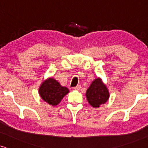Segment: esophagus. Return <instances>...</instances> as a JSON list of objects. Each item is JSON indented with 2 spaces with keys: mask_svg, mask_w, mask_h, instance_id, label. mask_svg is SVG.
<instances>
[{
  "mask_svg": "<svg viewBox=\"0 0 148 148\" xmlns=\"http://www.w3.org/2000/svg\"><path fill=\"white\" fill-rule=\"evenodd\" d=\"M81 85H77V86L73 88V89H74V90H81Z\"/></svg>",
  "mask_w": 148,
  "mask_h": 148,
  "instance_id": "esophagus-1",
  "label": "esophagus"
}]
</instances>
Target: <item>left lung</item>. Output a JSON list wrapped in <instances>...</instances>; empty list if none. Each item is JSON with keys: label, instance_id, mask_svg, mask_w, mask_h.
Wrapping results in <instances>:
<instances>
[{"label": "left lung", "instance_id": "obj_1", "mask_svg": "<svg viewBox=\"0 0 148 148\" xmlns=\"http://www.w3.org/2000/svg\"><path fill=\"white\" fill-rule=\"evenodd\" d=\"M86 97L88 103L93 108H99L109 99L110 94L106 85L101 78L94 79L87 90Z\"/></svg>", "mask_w": 148, "mask_h": 148}]
</instances>
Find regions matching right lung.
Here are the masks:
<instances>
[{
	"label": "right lung",
	"mask_w": 148,
	"mask_h": 148,
	"mask_svg": "<svg viewBox=\"0 0 148 148\" xmlns=\"http://www.w3.org/2000/svg\"><path fill=\"white\" fill-rule=\"evenodd\" d=\"M69 93L68 88L63 87L53 78H48L39 88V94L43 101L51 106L59 104L63 98Z\"/></svg>",
	"instance_id": "obj_1"
}]
</instances>
